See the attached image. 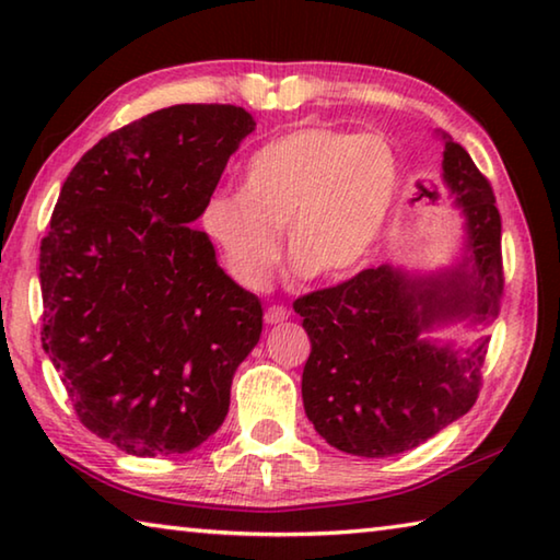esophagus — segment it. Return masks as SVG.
Returning <instances> with one entry per match:
<instances>
[{
	"label": "esophagus",
	"mask_w": 560,
	"mask_h": 560,
	"mask_svg": "<svg viewBox=\"0 0 560 560\" xmlns=\"http://www.w3.org/2000/svg\"><path fill=\"white\" fill-rule=\"evenodd\" d=\"M289 318V311L283 308V306H269L267 308V314H264V320H267L269 326H273V324H283V320Z\"/></svg>",
	"instance_id": "esophagus-1"
}]
</instances>
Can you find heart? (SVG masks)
Wrapping results in <instances>:
<instances>
[{
    "label": "heart",
    "instance_id": "heart-1",
    "mask_svg": "<svg viewBox=\"0 0 560 560\" xmlns=\"http://www.w3.org/2000/svg\"><path fill=\"white\" fill-rule=\"evenodd\" d=\"M400 192V165L381 132L299 126L242 170L240 195L207 200L202 226L244 289L267 287L287 232L293 271L338 281L371 259Z\"/></svg>",
    "mask_w": 560,
    "mask_h": 560
}]
</instances>
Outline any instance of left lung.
Wrapping results in <instances>:
<instances>
[{
	"instance_id": "1",
	"label": "left lung",
	"mask_w": 560,
	"mask_h": 560,
	"mask_svg": "<svg viewBox=\"0 0 560 560\" xmlns=\"http://www.w3.org/2000/svg\"><path fill=\"white\" fill-rule=\"evenodd\" d=\"M442 179L462 214V257L410 273L383 264L293 301L311 340L303 410L330 447L393 457L428 442L471 410L489 338L469 348L434 343V326L491 324L504 293L501 217L489 179L444 136Z\"/></svg>"
}]
</instances>
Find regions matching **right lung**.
Wrapping results in <instances>:
<instances>
[{
  "instance_id": "obj_1",
  "label": "right lung",
  "mask_w": 560,
  "mask_h": 560,
  "mask_svg": "<svg viewBox=\"0 0 560 560\" xmlns=\"http://www.w3.org/2000/svg\"><path fill=\"white\" fill-rule=\"evenodd\" d=\"M240 106L185 103L101 138L42 240V346L86 428L136 457L185 454L230 410L261 303L195 230L254 130Z\"/></svg>"
}]
</instances>
